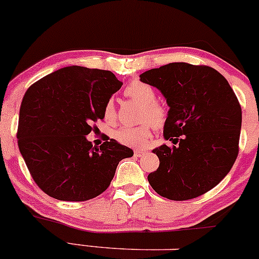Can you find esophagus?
Returning <instances> with one entry per match:
<instances>
[{"mask_svg": "<svg viewBox=\"0 0 259 259\" xmlns=\"http://www.w3.org/2000/svg\"><path fill=\"white\" fill-rule=\"evenodd\" d=\"M134 153H135L136 157H141V155H143V154L146 153V151H143V149H136V151L134 152Z\"/></svg>", "mask_w": 259, "mask_h": 259, "instance_id": "esophagus-1", "label": "esophagus"}]
</instances>
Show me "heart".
Wrapping results in <instances>:
<instances>
[{
  "label": "heart",
  "instance_id": "b5f03b06",
  "mask_svg": "<svg viewBox=\"0 0 259 259\" xmlns=\"http://www.w3.org/2000/svg\"><path fill=\"white\" fill-rule=\"evenodd\" d=\"M124 95L141 105L140 121H145L142 125L129 127L123 126L113 133V138L120 145L127 147L141 148L147 146L152 135V127H161L166 120V108L157 102L155 90L149 84L134 82L124 89ZM104 117L111 121L116 118V106L113 100H108L104 107Z\"/></svg>",
  "mask_w": 259,
  "mask_h": 259
}]
</instances>
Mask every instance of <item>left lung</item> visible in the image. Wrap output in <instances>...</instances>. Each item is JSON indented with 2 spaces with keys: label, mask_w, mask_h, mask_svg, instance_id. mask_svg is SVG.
Returning a JSON list of instances; mask_svg holds the SVG:
<instances>
[{
  "label": "left lung",
  "mask_w": 259,
  "mask_h": 259,
  "mask_svg": "<svg viewBox=\"0 0 259 259\" xmlns=\"http://www.w3.org/2000/svg\"><path fill=\"white\" fill-rule=\"evenodd\" d=\"M160 90L170 110L165 140L153 149L159 167L148 175L158 194L189 200L212 189L232 169L239 153L241 106L219 71L205 65L171 62L140 74Z\"/></svg>",
  "instance_id": "obj_1"
}]
</instances>
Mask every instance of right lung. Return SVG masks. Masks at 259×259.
Segmentation results:
<instances>
[{
    "label": "right lung",
    "instance_id": "right-lung-1",
    "mask_svg": "<svg viewBox=\"0 0 259 259\" xmlns=\"http://www.w3.org/2000/svg\"><path fill=\"white\" fill-rule=\"evenodd\" d=\"M123 83L111 71L68 66L33 83L19 112L18 146L36 185L49 197L85 201L104 193L134 152L108 139L93 147L85 136Z\"/></svg>",
    "mask_w": 259,
    "mask_h": 259
}]
</instances>
